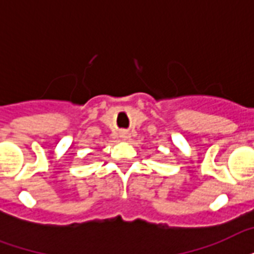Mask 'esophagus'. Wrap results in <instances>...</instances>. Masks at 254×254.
I'll list each match as a JSON object with an SVG mask.
<instances>
[{
	"label": "esophagus",
	"mask_w": 254,
	"mask_h": 254,
	"mask_svg": "<svg viewBox=\"0 0 254 254\" xmlns=\"http://www.w3.org/2000/svg\"><path fill=\"white\" fill-rule=\"evenodd\" d=\"M121 137H123V138H127V133H123V134H121Z\"/></svg>",
	"instance_id": "esophagus-1"
}]
</instances>
